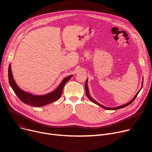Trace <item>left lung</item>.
Segmentation results:
<instances>
[{"instance_id": "left-lung-1", "label": "left lung", "mask_w": 152, "mask_h": 152, "mask_svg": "<svg viewBox=\"0 0 152 152\" xmlns=\"http://www.w3.org/2000/svg\"><path fill=\"white\" fill-rule=\"evenodd\" d=\"M143 79H142V87H141V89H142V86H143ZM85 89H86V95H87V97H88V99H89L91 101H92L93 103H95V104H97V105H99L100 107H102L103 108H104V109H105V110H118V109H120V108H124V107H126V106H127V105H130L131 103L135 100V99L136 98V97L137 96L138 94L139 93L140 91L141 90V89H140L137 92V93L135 95V96L132 98V99L131 101H129V102H127V103H125V104H124V105H120V106H118V107H116L110 108V107H105V106H104V105H102V104H100V103H99L98 102H97L96 100H94V99L91 97V94H90V93H89V87H88V78H87L86 81V83H85Z\"/></svg>"}]
</instances>
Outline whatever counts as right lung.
<instances>
[{
  "label": "right lung",
  "instance_id": "obj_1",
  "mask_svg": "<svg viewBox=\"0 0 152 152\" xmlns=\"http://www.w3.org/2000/svg\"><path fill=\"white\" fill-rule=\"evenodd\" d=\"M72 76H73V75H70L64 78L63 80L55 91L44 95H36L23 91L20 88L13 79L11 64H10L9 67V83L15 94L17 95V97L23 103H26L28 105L36 107H42L58 100L61 95L64 86L69 80Z\"/></svg>",
  "mask_w": 152,
  "mask_h": 152
}]
</instances>
